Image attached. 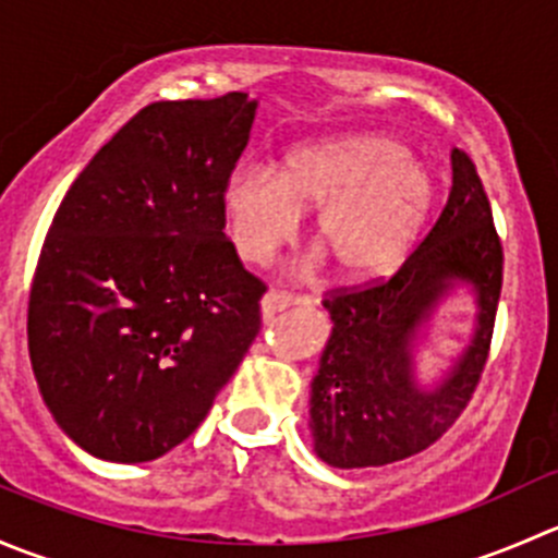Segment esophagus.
Returning a JSON list of instances; mask_svg holds the SVG:
<instances>
[{
  "label": "esophagus",
  "mask_w": 558,
  "mask_h": 558,
  "mask_svg": "<svg viewBox=\"0 0 558 558\" xmlns=\"http://www.w3.org/2000/svg\"><path fill=\"white\" fill-rule=\"evenodd\" d=\"M305 296H291L286 294V291H269V294H264L262 300V315L264 318H275L278 313L289 311L291 305H305Z\"/></svg>",
  "instance_id": "esophagus-1"
}]
</instances>
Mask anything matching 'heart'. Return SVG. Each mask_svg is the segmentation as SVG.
Returning <instances> with one entry per match:
<instances>
[{"label": "heart", "instance_id": "obj_1", "mask_svg": "<svg viewBox=\"0 0 558 558\" xmlns=\"http://www.w3.org/2000/svg\"><path fill=\"white\" fill-rule=\"evenodd\" d=\"M410 148L386 134H348L296 148L280 170L245 167L229 178L232 240L247 262H267L318 207L315 238L348 280L393 272L410 256L435 205V183Z\"/></svg>", "mask_w": 558, "mask_h": 558}]
</instances>
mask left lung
<instances>
[{"instance_id": "obj_1", "label": "left lung", "mask_w": 558, "mask_h": 558, "mask_svg": "<svg viewBox=\"0 0 558 558\" xmlns=\"http://www.w3.org/2000/svg\"><path fill=\"white\" fill-rule=\"evenodd\" d=\"M451 167L446 207L402 267L380 283L324 300L335 326L311 384V432L329 466H384L429 448L464 413L486 367L502 243L470 156L453 148ZM459 284L476 294V331L441 384L424 389L414 380L412 345Z\"/></svg>"}]
</instances>
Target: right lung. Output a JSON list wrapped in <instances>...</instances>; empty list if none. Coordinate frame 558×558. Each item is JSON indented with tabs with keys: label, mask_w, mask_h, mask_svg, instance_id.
Returning a JSON list of instances; mask_svg holds the SVG:
<instances>
[{
	"label": "right lung",
	"mask_w": 558,
	"mask_h": 558,
	"mask_svg": "<svg viewBox=\"0 0 558 558\" xmlns=\"http://www.w3.org/2000/svg\"><path fill=\"white\" fill-rule=\"evenodd\" d=\"M256 105L232 92L143 107L56 210L29 356L53 421L97 459L137 464L180 446L262 329L267 286L223 234Z\"/></svg>",
	"instance_id": "1"
}]
</instances>
